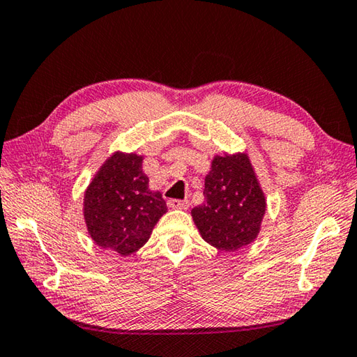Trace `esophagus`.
<instances>
[{"label":"esophagus","instance_id":"34e87169","mask_svg":"<svg viewBox=\"0 0 357 357\" xmlns=\"http://www.w3.org/2000/svg\"><path fill=\"white\" fill-rule=\"evenodd\" d=\"M167 204H168V208H172V209H187L190 206V203L187 202V200H168L167 202Z\"/></svg>","mask_w":357,"mask_h":357}]
</instances>
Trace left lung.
<instances>
[{"label":"left lung","instance_id":"obj_1","mask_svg":"<svg viewBox=\"0 0 357 357\" xmlns=\"http://www.w3.org/2000/svg\"><path fill=\"white\" fill-rule=\"evenodd\" d=\"M203 195L204 203L192 209V217L208 244L234 252L257 239L266 197L247 153L215 155Z\"/></svg>","mask_w":357,"mask_h":357}]
</instances>
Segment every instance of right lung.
<instances>
[{
  "label": "right lung",
  "instance_id": "add662e5",
  "mask_svg": "<svg viewBox=\"0 0 357 357\" xmlns=\"http://www.w3.org/2000/svg\"><path fill=\"white\" fill-rule=\"evenodd\" d=\"M142 164L143 155L116 151L84 190L83 217L89 236L121 257L142 249L167 213L162 193L149 189Z\"/></svg>",
  "mask_w": 357,
  "mask_h": 357
}]
</instances>
